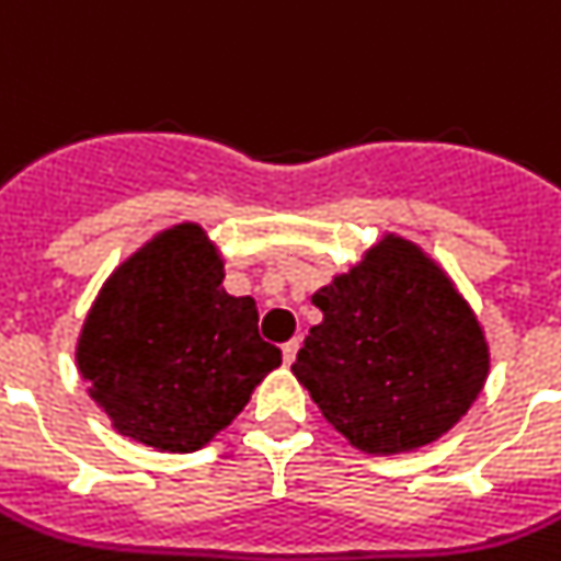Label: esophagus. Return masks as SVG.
Returning a JSON list of instances; mask_svg holds the SVG:
<instances>
[{
	"label": "esophagus",
	"instance_id": "obj_1",
	"mask_svg": "<svg viewBox=\"0 0 561 561\" xmlns=\"http://www.w3.org/2000/svg\"><path fill=\"white\" fill-rule=\"evenodd\" d=\"M298 346H300L298 337H291V341H286V344L280 346V353H284V364H291V360H295V355H298Z\"/></svg>",
	"mask_w": 561,
	"mask_h": 561
}]
</instances>
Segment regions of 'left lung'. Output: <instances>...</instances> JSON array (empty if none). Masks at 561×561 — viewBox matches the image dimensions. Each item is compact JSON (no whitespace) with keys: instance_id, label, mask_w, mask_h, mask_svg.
Wrapping results in <instances>:
<instances>
[{"instance_id":"8db88e82","label":"left lung","mask_w":561,"mask_h":561,"mask_svg":"<svg viewBox=\"0 0 561 561\" xmlns=\"http://www.w3.org/2000/svg\"><path fill=\"white\" fill-rule=\"evenodd\" d=\"M312 304L323 321L291 373L355 450L398 456L438 442L488 381L490 346L473 307L401 234L387 231Z\"/></svg>"}]
</instances>
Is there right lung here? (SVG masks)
Segmentation results:
<instances>
[{"label": "right lung", "instance_id": "1", "mask_svg": "<svg viewBox=\"0 0 561 561\" xmlns=\"http://www.w3.org/2000/svg\"><path fill=\"white\" fill-rule=\"evenodd\" d=\"M224 277L220 249L188 220L108 275L77 337V367L119 436L201 450L280 367V350L257 335L254 298L229 295Z\"/></svg>", "mask_w": 561, "mask_h": 561}]
</instances>
